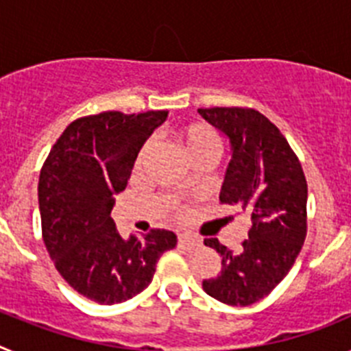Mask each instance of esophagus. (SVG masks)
Listing matches in <instances>:
<instances>
[{"instance_id": "34e87169", "label": "esophagus", "mask_w": 351, "mask_h": 351, "mask_svg": "<svg viewBox=\"0 0 351 351\" xmlns=\"http://www.w3.org/2000/svg\"><path fill=\"white\" fill-rule=\"evenodd\" d=\"M179 243H181L182 246L195 247V246H200V244H202V239L197 237V235H193V234H188V232H184V234H179Z\"/></svg>"}]
</instances>
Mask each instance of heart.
<instances>
[{
  "label": "heart",
  "instance_id": "obj_1",
  "mask_svg": "<svg viewBox=\"0 0 351 351\" xmlns=\"http://www.w3.org/2000/svg\"><path fill=\"white\" fill-rule=\"evenodd\" d=\"M178 141L181 142L182 149H184L186 154H188L191 160L197 156H202V154H213V156H216L219 151L218 135L206 125L184 126V128L178 132ZM151 145L153 144L147 142V144L142 147L138 160H142V158L149 153Z\"/></svg>",
  "mask_w": 351,
  "mask_h": 351
}]
</instances>
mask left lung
Here are the masks:
<instances>
[{
	"label": "left lung",
	"mask_w": 351,
	"mask_h": 351,
	"mask_svg": "<svg viewBox=\"0 0 351 351\" xmlns=\"http://www.w3.org/2000/svg\"><path fill=\"white\" fill-rule=\"evenodd\" d=\"M198 114L230 144L219 200L251 218L239 251L204 239L221 256V271L204 280L202 288L219 302L250 306L281 283L299 255L308 228V184L287 138L258 110L214 107L198 108Z\"/></svg>",
	"instance_id": "obj_1"
}]
</instances>
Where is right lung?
<instances>
[{"label": "right lung", "instance_id": "1", "mask_svg": "<svg viewBox=\"0 0 351 351\" xmlns=\"http://www.w3.org/2000/svg\"><path fill=\"white\" fill-rule=\"evenodd\" d=\"M167 110L101 112L66 126L43 163L38 206L43 243L63 280L98 304H119L149 287L156 263L178 244L170 230L121 237L116 195Z\"/></svg>", "mask_w": 351, "mask_h": 351}]
</instances>
